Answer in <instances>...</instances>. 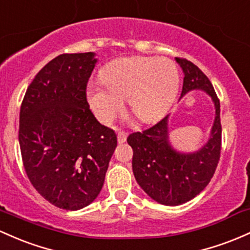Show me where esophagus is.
I'll use <instances>...</instances> for the list:
<instances>
[{
    "label": "esophagus",
    "mask_w": 250,
    "mask_h": 250,
    "mask_svg": "<svg viewBox=\"0 0 250 250\" xmlns=\"http://www.w3.org/2000/svg\"><path fill=\"white\" fill-rule=\"evenodd\" d=\"M117 141H119V144H123V142L127 141V133L120 130L119 133H117Z\"/></svg>",
    "instance_id": "34e87169"
}]
</instances>
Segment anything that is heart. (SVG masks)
<instances>
[{"mask_svg": "<svg viewBox=\"0 0 250 250\" xmlns=\"http://www.w3.org/2000/svg\"><path fill=\"white\" fill-rule=\"evenodd\" d=\"M103 84L87 85V100L98 120L109 122L128 101L142 122H154L168 110L179 89V72L168 59L129 57L109 62Z\"/></svg>", "mask_w": 250, "mask_h": 250, "instance_id": "obj_1", "label": "heart"}]
</instances>
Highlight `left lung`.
Instances as JSON below:
<instances>
[{
	"instance_id": "8db88e82",
	"label": "left lung",
	"mask_w": 250,
	"mask_h": 250,
	"mask_svg": "<svg viewBox=\"0 0 250 250\" xmlns=\"http://www.w3.org/2000/svg\"><path fill=\"white\" fill-rule=\"evenodd\" d=\"M175 60L185 75L182 96L193 89L204 90L215 103L216 117L208 144L191 154L177 152L168 142V116L127 138L134 152L133 172L136 182L150 198L164 205H180L201 193L213 177L222 148L221 108L212 84L190 60Z\"/></svg>"
}]
</instances>
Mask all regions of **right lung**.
<instances>
[{
    "instance_id": "1",
    "label": "right lung",
    "mask_w": 250,
    "mask_h": 250,
    "mask_svg": "<svg viewBox=\"0 0 250 250\" xmlns=\"http://www.w3.org/2000/svg\"><path fill=\"white\" fill-rule=\"evenodd\" d=\"M95 53L60 54L35 76L20 110L19 142L29 182L60 209L79 210L98 196L116 133L101 125L86 100Z\"/></svg>"
}]
</instances>
